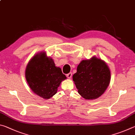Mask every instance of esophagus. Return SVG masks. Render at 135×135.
<instances>
[{"label": "esophagus", "mask_w": 135, "mask_h": 135, "mask_svg": "<svg viewBox=\"0 0 135 135\" xmlns=\"http://www.w3.org/2000/svg\"><path fill=\"white\" fill-rule=\"evenodd\" d=\"M67 77L68 79H71L72 77V73H69L68 74H67Z\"/></svg>", "instance_id": "esophagus-1"}]
</instances>
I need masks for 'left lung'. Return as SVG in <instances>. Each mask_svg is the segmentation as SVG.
I'll return each instance as SVG.
<instances>
[{"label": "left lung", "instance_id": "left-lung-1", "mask_svg": "<svg viewBox=\"0 0 135 135\" xmlns=\"http://www.w3.org/2000/svg\"><path fill=\"white\" fill-rule=\"evenodd\" d=\"M73 80L82 97L95 99L103 94L109 86L111 72L104 61L93 56L81 61Z\"/></svg>", "mask_w": 135, "mask_h": 135}]
</instances>
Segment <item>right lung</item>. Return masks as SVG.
<instances>
[{
    "instance_id": "1",
    "label": "right lung",
    "mask_w": 135,
    "mask_h": 135,
    "mask_svg": "<svg viewBox=\"0 0 135 135\" xmlns=\"http://www.w3.org/2000/svg\"><path fill=\"white\" fill-rule=\"evenodd\" d=\"M26 79L33 92L44 99L55 95L61 81L67 79L61 69L45 52L36 54L26 69Z\"/></svg>"
}]
</instances>
